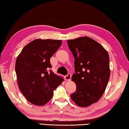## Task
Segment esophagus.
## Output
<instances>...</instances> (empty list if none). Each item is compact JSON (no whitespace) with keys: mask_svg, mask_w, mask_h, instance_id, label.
Masks as SVG:
<instances>
[{"mask_svg":"<svg viewBox=\"0 0 129 129\" xmlns=\"http://www.w3.org/2000/svg\"><path fill=\"white\" fill-rule=\"evenodd\" d=\"M71 74L70 73H69L67 76L64 77V79H65V80H66V81H70L71 80Z\"/></svg>","mask_w":129,"mask_h":129,"instance_id":"1","label":"esophagus"}]
</instances>
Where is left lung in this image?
<instances>
[{"label": "left lung", "instance_id": "8db88e82", "mask_svg": "<svg viewBox=\"0 0 129 129\" xmlns=\"http://www.w3.org/2000/svg\"><path fill=\"white\" fill-rule=\"evenodd\" d=\"M67 42L75 59L72 81L77 88L70 97L78 106L88 107L98 102L106 89L110 76L108 53L100 44L86 36Z\"/></svg>", "mask_w": 129, "mask_h": 129}]
</instances>
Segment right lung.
Returning a JSON list of instances; mask_svg holds the SVG:
<instances>
[{
    "instance_id": "obj_1",
    "label": "right lung",
    "mask_w": 129,
    "mask_h": 129,
    "mask_svg": "<svg viewBox=\"0 0 129 129\" xmlns=\"http://www.w3.org/2000/svg\"><path fill=\"white\" fill-rule=\"evenodd\" d=\"M62 40L36 39L25 45L15 62L18 85L30 103L47 104L53 90L64 81L49 69L50 59L62 44Z\"/></svg>"
}]
</instances>
